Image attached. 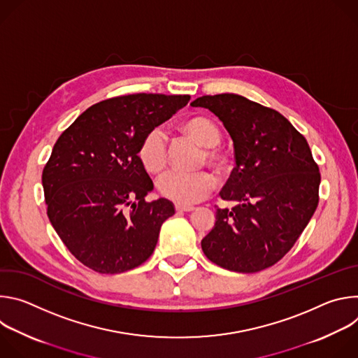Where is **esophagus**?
I'll list each match as a JSON object with an SVG mask.
<instances>
[{"label": "esophagus", "instance_id": "1", "mask_svg": "<svg viewBox=\"0 0 358 358\" xmlns=\"http://www.w3.org/2000/svg\"><path fill=\"white\" fill-rule=\"evenodd\" d=\"M174 208L177 213H189L194 210L192 206H182V203H176Z\"/></svg>", "mask_w": 358, "mask_h": 358}]
</instances>
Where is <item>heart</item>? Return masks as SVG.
Returning <instances> with one entry per match:
<instances>
[{"instance_id": "b5f03b06", "label": "heart", "mask_w": 358, "mask_h": 358, "mask_svg": "<svg viewBox=\"0 0 358 358\" xmlns=\"http://www.w3.org/2000/svg\"><path fill=\"white\" fill-rule=\"evenodd\" d=\"M181 130L198 144L203 145L199 156V166L208 164L218 173L229 167V157L218 145L222 138L220 126L210 117L192 116L181 124ZM143 169L150 174H157L167 166V144L162 130H150L141 140L137 150ZM215 178L211 173L199 170L195 173L169 171L157 180L159 192L177 203L191 206L206 198L214 188Z\"/></svg>"}]
</instances>
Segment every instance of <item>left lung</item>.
I'll list each match as a JSON object with an SVG mask.
<instances>
[{
	"label": "left lung",
	"mask_w": 358,
	"mask_h": 358,
	"mask_svg": "<svg viewBox=\"0 0 358 358\" xmlns=\"http://www.w3.org/2000/svg\"><path fill=\"white\" fill-rule=\"evenodd\" d=\"M234 140L236 166L220 192L232 208H218L201 241L215 265L241 273L264 271L293 248L319 203L320 171L310 147L279 112L243 96L195 99Z\"/></svg>",
	"instance_id": "8db88e82"
}]
</instances>
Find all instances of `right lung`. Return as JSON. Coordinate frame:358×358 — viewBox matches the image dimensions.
<instances>
[{
	"label": "right lung",
	"mask_w": 358,
	"mask_h": 358,
	"mask_svg": "<svg viewBox=\"0 0 358 358\" xmlns=\"http://www.w3.org/2000/svg\"><path fill=\"white\" fill-rule=\"evenodd\" d=\"M189 94H126L86 109L57 140L42 171L48 218L73 257L99 273L140 266L174 215L164 198L147 202L152 181L137 150L143 137Z\"/></svg>",
	"instance_id": "right-lung-1"
}]
</instances>
